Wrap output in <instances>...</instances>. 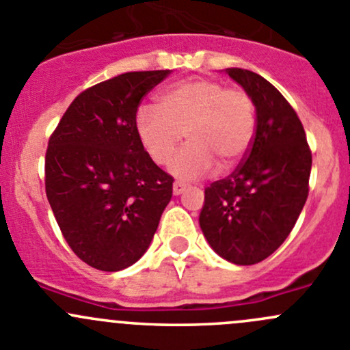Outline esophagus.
Returning <instances> with one entry per match:
<instances>
[{"label": "esophagus", "instance_id": "esophagus-1", "mask_svg": "<svg viewBox=\"0 0 350 350\" xmlns=\"http://www.w3.org/2000/svg\"><path fill=\"white\" fill-rule=\"evenodd\" d=\"M186 188H188V185H186V183L176 181L174 185H172V193H174V195L178 196V195H181V193H185Z\"/></svg>", "mask_w": 350, "mask_h": 350}]
</instances>
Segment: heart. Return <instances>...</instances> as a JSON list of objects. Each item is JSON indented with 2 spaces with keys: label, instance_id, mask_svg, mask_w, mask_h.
Returning <instances> with one entry per match:
<instances>
[{
  "label": "heart",
  "instance_id": "obj_1",
  "mask_svg": "<svg viewBox=\"0 0 350 350\" xmlns=\"http://www.w3.org/2000/svg\"><path fill=\"white\" fill-rule=\"evenodd\" d=\"M135 130L140 144L157 165L172 161L178 178L193 179L215 167H235L249 152L256 135V107L247 91L227 88L206 77H189L159 94L157 107L137 109Z\"/></svg>",
  "mask_w": 350,
  "mask_h": 350
}]
</instances>
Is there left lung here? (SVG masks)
<instances>
[{
  "instance_id": "left-lung-1",
  "label": "left lung",
  "mask_w": 350,
  "mask_h": 350,
  "mask_svg": "<svg viewBox=\"0 0 350 350\" xmlns=\"http://www.w3.org/2000/svg\"><path fill=\"white\" fill-rule=\"evenodd\" d=\"M227 74L252 98L256 135L237 169L204 188L200 227L218 256L252 266L295 227L308 198L312 150L296 111L269 81L239 67Z\"/></svg>"
}]
</instances>
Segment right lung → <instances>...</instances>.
<instances>
[{"instance_id": "obj_1", "label": "right lung", "mask_w": 350, "mask_h": 350, "mask_svg": "<svg viewBox=\"0 0 350 350\" xmlns=\"http://www.w3.org/2000/svg\"><path fill=\"white\" fill-rule=\"evenodd\" d=\"M171 70L125 72L88 88L49 139L45 193L72 252L94 269L135 264L171 201L172 176L140 144L142 98Z\"/></svg>"}]
</instances>
